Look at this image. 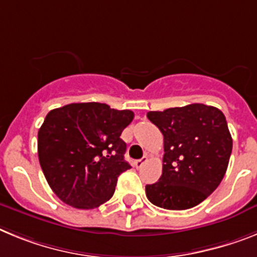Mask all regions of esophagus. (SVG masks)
<instances>
[{
  "instance_id": "esophagus-1",
  "label": "esophagus",
  "mask_w": 257,
  "mask_h": 257,
  "mask_svg": "<svg viewBox=\"0 0 257 257\" xmlns=\"http://www.w3.org/2000/svg\"><path fill=\"white\" fill-rule=\"evenodd\" d=\"M147 162V158L146 156H144V158H142V159H138V160H136L135 162V166H136V168H141L142 166H144L145 163Z\"/></svg>"
}]
</instances>
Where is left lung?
Listing matches in <instances>:
<instances>
[{
	"label": "left lung",
	"instance_id": "left-lung-1",
	"mask_svg": "<svg viewBox=\"0 0 257 257\" xmlns=\"http://www.w3.org/2000/svg\"><path fill=\"white\" fill-rule=\"evenodd\" d=\"M164 137L159 181L146 185L156 207L181 211L198 206L217 189L230 159L233 140L225 115L203 103L150 111Z\"/></svg>",
	"mask_w": 257,
	"mask_h": 257
}]
</instances>
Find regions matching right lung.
<instances>
[{
	"label": "right lung",
	"mask_w": 257,
	"mask_h": 257,
	"mask_svg": "<svg viewBox=\"0 0 257 257\" xmlns=\"http://www.w3.org/2000/svg\"><path fill=\"white\" fill-rule=\"evenodd\" d=\"M135 117L106 103H71L51 110L39 131L42 172L55 195L80 209L99 207L115 193L117 177L131 168L120 136Z\"/></svg>",
	"instance_id": "add662e5"
}]
</instances>
